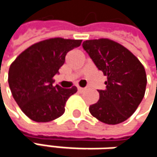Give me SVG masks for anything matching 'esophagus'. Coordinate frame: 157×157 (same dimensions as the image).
<instances>
[{
	"label": "esophagus",
	"mask_w": 157,
	"mask_h": 157,
	"mask_svg": "<svg viewBox=\"0 0 157 157\" xmlns=\"http://www.w3.org/2000/svg\"><path fill=\"white\" fill-rule=\"evenodd\" d=\"M78 91L79 92H83V91H84V88H82V87H78Z\"/></svg>",
	"instance_id": "34e87169"
}]
</instances>
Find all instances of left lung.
I'll use <instances>...</instances> for the list:
<instances>
[{
    "instance_id": "obj_1",
    "label": "left lung",
    "mask_w": 157,
    "mask_h": 157,
    "mask_svg": "<svg viewBox=\"0 0 157 157\" xmlns=\"http://www.w3.org/2000/svg\"><path fill=\"white\" fill-rule=\"evenodd\" d=\"M82 48L107 76L105 90H97L99 100L89 107L91 114L108 124L125 121L145 93L147 80L143 64L129 50L109 39L87 40Z\"/></svg>"
}]
</instances>
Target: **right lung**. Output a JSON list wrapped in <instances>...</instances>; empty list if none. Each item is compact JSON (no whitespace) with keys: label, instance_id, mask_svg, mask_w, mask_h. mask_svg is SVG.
Instances as JSON below:
<instances>
[{"label":"right lung","instance_id":"obj_1","mask_svg":"<svg viewBox=\"0 0 157 157\" xmlns=\"http://www.w3.org/2000/svg\"><path fill=\"white\" fill-rule=\"evenodd\" d=\"M82 40L52 38L33 44L11 64L8 82L21 110L33 121L46 123L64 113L68 98L77 92L53 86L52 77L59 74L67 52L81 45Z\"/></svg>","mask_w":157,"mask_h":157}]
</instances>
